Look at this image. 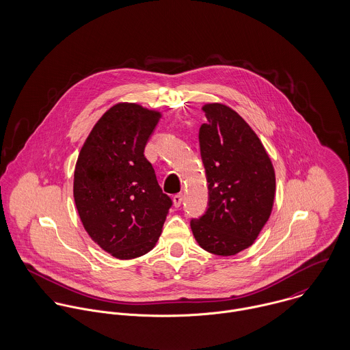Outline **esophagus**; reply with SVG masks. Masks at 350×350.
I'll return each instance as SVG.
<instances>
[{"mask_svg":"<svg viewBox=\"0 0 350 350\" xmlns=\"http://www.w3.org/2000/svg\"><path fill=\"white\" fill-rule=\"evenodd\" d=\"M174 206L175 207H179L180 204H182V200H183V194H176V196H174Z\"/></svg>","mask_w":350,"mask_h":350,"instance_id":"esophagus-1","label":"esophagus"}]
</instances>
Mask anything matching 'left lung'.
<instances>
[{
	"mask_svg": "<svg viewBox=\"0 0 350 350\" xmlns=\"http://www.w3.org/2000/svg\"><path fill=\"white\" fill-rule=\"evenodd\" d=\"M202 161L208 187V207L191 219L193 234L203 248L233 256L250 248L269 219L276 179L269 154L250 124L232 107L213 102L202 106Z\"/></svg>",
	"mask_w": 350,
	"mask_h": 350,
	"instance_id": "left-lung-1",
	"label": "left lung"
}]
</instances>
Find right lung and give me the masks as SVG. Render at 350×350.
I'll return each mask as SVG.
<instances>
[{
  "label": "right lung",
  "mask_w": 350,
  "mask_h": 350,
  "mask_svg": "<svg viewBox=\"0 0 350 350\" xmlns=\"http://www.w3.org/2000/svg\"><path fill=\"white\" fill-rule=\"evenodd\" d=\"M161 113L118 102L93 126L74 171V200L92 240L120 260L156 245L172 204L144 156Z\"/></svg>",
  "instance_id": "add662e5"
}]
</instances>
